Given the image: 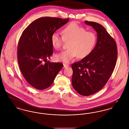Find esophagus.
Here are the masks:
<instances>
[{"instance_id": "esophagus-1", "label": "esophagus", "mask_w": 129, "mask_h": 129, "mask_svg": "<svg viewBox=\"0 0 129 129\" xmlns=\"http://www.w3.org/2000/svg\"><path fill=\"white\" fill-rule=\"evenodd\" d=\"M63 65H64V67H63L64 68H66L68 67H69V65L67 64H63Z\"/></svg>"}]
</instances>
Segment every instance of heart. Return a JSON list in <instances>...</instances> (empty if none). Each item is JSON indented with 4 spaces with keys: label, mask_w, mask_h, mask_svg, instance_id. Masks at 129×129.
I'll list each match as a JSON object with an SVG mask.
<instances>
[{
    "label": "heart",
    "mask_w": 129,
    "mask_h": 129,
    "mask_svg": "<svg viewBox=\"0 0 129 129\" xmlns=\"http://www.w3.org/2000/svg\"><path fill=\"white\" fill-rule=\"evenodd\" d=\"M62 36L54 32L51 36V42L55 49H60L66 42L69 49L55 56L57 60L68 63L74 57L83 59L90 55L97 42L96 34L75 22L68 24L62 31Z\"/></svg>",
    "instance_id": "1"
}]
</instances>
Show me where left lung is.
<instances>
[{"mask_svg": "<svg viewBox=\"0 0 129 129\" xmlns=\"http://www.w3.org/2000/svg\"><path fill=\"white\" fill-rule=\"evenodd\" d=\"M97 32L96 46L92 53L72 65V85L83 96H87L102 89L109 79L116 65L117 43L104 26L85 21Z\"/></svg>", "mask_w": 129, "mask_h": 129, "instance_id": "1", "label": "left lung"}]
</instances>
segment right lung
I'll return each mask as SVG.
<instances>
[{
  "label": "right lung",
  "instance_id": "right-lung-1",
  "mask_svg": "<svg viewBox=\"0 0 129 129\" xmlns=\"http://www.w3.org/2000/svg\"><path fill=\"white\" fill-rule=\"evenodd\" d=\"M69 20V18H40L25 29L19 39V67L26 81L37 89L43 90L51 86L63 68L62 63H51L47 58L53 53L51 35Z\"/></svg>",
  "mask_w": 129,
  "mask_h": 129
}]
</instances>
